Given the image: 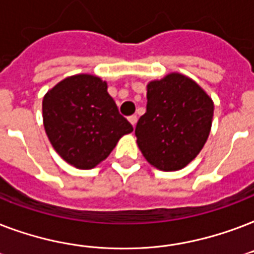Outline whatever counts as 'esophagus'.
Segmentation results:
<instances>
[{
  "instance_id": "esophagus-1",
  "label": "esophagus",
  "mask_w": 254,
  "mask_h": 254,
  "mask_svg": "<svg viewBox=\"0 0 254 254\" xmlns=\"http://www.w3.org/2000/svg\"><path fill=\"white\" fill-rule=\"evenodd\" d=\"M137 116L135 115H133V116H129V121H130V124L131 125H133V127H135V124H137Z\"/></svg>"
}]
</instances>
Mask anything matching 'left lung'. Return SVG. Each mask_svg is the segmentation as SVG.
<instances>
[{"mask_svg":"<svg viewBox=\"0 0 254 254\" xmlns=\"http://www.w3.org/2000/svg\"><path fill=\"white\" fill-rule=\"evenodd\" d=\"M146 97V113L135 127L139 150L162 171L183 169L208 138L212 100L192 79L175 72L150 81Z\"/></svg>","mask_w":254,"mask_h":254,"instance_id":"8db88e82","label":"left lung"}]
</instances>
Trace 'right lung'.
<instances>
[{
	"instance_id": "add662e5",
	"label": "right lung",
	"mask_w": 254,
	"mask_h": 254,
	"mask_svg": "<svg viewBox=\"0 0 254 254\" xmlns=\"http://www.w3.org/2000/svg\"><path fill=\"white\" fill-rule=\"evenodd\" d=\"M108 85L87 73L65 77L43 97V125L57 153L76 169L89 170L111 154L131 124L120 115Z\"/></svg>"
}]
</instances>
